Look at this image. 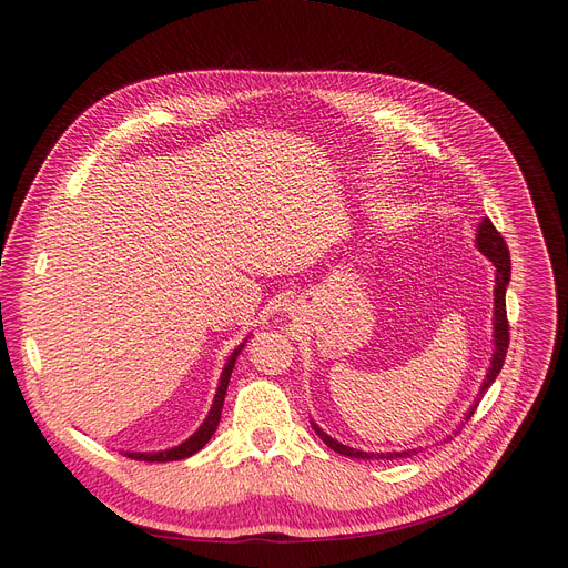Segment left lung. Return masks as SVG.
I'll use <instances>...</instances> for the list:
<instances>
[{
  "instance_id": "1",
  "label": "left lung",
  "mask_w": 568,
  "mask_h": 568,
  "mask_svg": "<svg viewBox=\"0 0 568 568\" xmlns=\"http://www.w3.org/2000/svg\"><path fill=\"white\" fill-rule=\"evenodd\" d=\"M476 246H479V251L495 264L497 268V276H495V352H493V362H490V368H488V375L481 384L479 389V398L490 389V384L495 382V377L499 375L501 366H504V359H506V349H509V320H506V285H509L511 281V255H509V248H506V242L504 236L495 230L493 221L490 219H484L479 223V234H476ZM476 405H479V400H476ZM476 405L469 407V412L465 414V422L471 419V414L476 409ZM315 433L324 439V444L329 446V449L343 454V456H349V458H375V460H394V458H407L412 454H416V449L412 452H394V454H366V452H356L352 449V446H345L341 442H336L334 437L326 435L324 430H320L317 426H313Z\"/></svg>"
}]
</instances>
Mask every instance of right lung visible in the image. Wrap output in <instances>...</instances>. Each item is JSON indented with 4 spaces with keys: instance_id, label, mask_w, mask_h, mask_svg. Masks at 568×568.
<instances>
[{
    "instance_id": "add662e5",
    "label": "right lung",
    "mask_w": 568,
    "mask_h": 568,
    "mask_svg": "<svg viewBox=\"0 0 568 568\" xmlns=\"http://www.w3.org/2000/svg\"><path fill=\"white\" fill-rule=\"evenodd\" d=\"M244 343L239 345L232 356L227 359L225 368H223V375H221V384H219V392H216V398H214V405L212 409H209L204 424L184 442L174 446V449H168V452H159V454H126L129 458L133 460H144V463H168V460H182V458H189L193 454H197L202 446L212 439V435L216 433V426L221 422V409H223V400H225V392H227V382H230V375H232V368H234V362L239 352H242Z\"/></svg>"
}]
</instances>
